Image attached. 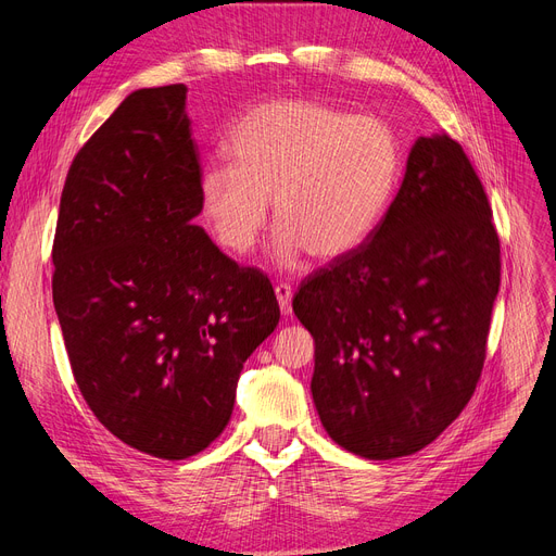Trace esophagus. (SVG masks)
<instances>
[{"mask_svg": "<svg viewBox=\"0 0 556 556\" xmlns=\"http://www.w3.org/2000/svg\"><path fill=\"white\" fill-rule=\"evenodd\" d=\"M276 299H278V306L282 315H290L292 313V288L288 282H280L276 285Z\"/></svg>", "mask_w": 556, "mask_h": 556, "instance_id": "1", "label": "esophagus"}]
</instances>
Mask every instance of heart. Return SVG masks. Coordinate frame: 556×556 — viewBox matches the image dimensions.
I'll use <instances>...</instances> for the list:
<instances>
[{
    "label": "heart",
    "instance_id": "b5f03b06",
    "mask_svg": "<svg viewBox=\"0 0 556 556\" xmlns=\"http://www.w3.org/2000/svg\"><path fill=\"white\" fill-rule=\"evenodd\" d=\"M231 164L199 176V206L231 255H245L268 220L280 225L274 255L294 266L304 252L339 260L382 223L401 178L394 129L313 99H271L250 109L227 139Z\"/></svg>",
    "mask_w": 556,
    "mask_h": 556
}]
</instances>
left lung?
<instances>
[{"mask_svg":"<svg viewBox=\"0 0 556 556\" xmlns=\"http://www.w3.org/2000/svg\"><path fill=\"white\" fill-rule=\"evenodd\" d=\"M492 208L464 148L419 137L382 223L292 308L315 341L319 422L364 459L406 457L476 392L501 285Z\"/></svg>","mask_w":556,"mask_h":556,"instance_id":"left-lung-1","label":"left lung"}]
</instances>
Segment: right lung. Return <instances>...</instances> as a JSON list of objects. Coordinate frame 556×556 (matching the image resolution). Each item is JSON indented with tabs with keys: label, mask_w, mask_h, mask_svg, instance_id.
Instances as JSON below:
<instances>
[{
	"label": "right lung",
	"mask_w": 556,
	"mask_h": 556,
	"mask_svg": "<svg viewBox=\"0 0 556 556\" xmlns=\"http://www.w3.org/2000/svg\"><path fill=\"white\" fill-rule=\"evenodd\" d=\"M188 88L125 97L60 199L53 304L83 399L115 439L185 459L227 427L245 359L280 308L271 282L194 225Z\"/></svg>",
	"instance_id": "add662e5"
}]
</instances>
